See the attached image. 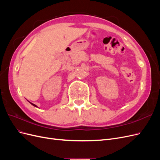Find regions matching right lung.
Instances as JSON below:
<instances>
[{"instance_id":"1","label":"right lung","mask_w":160,"mask_h":160,"mask_svg":"<svg viewBox=\"0 0 160 160\" xmlns=\"http://www.w3.org/2000/svg\"><path fill=\"white\" fill-rule=\"evenodd\" d=\"M30 103H31V102H30ZM31 104H32L33 106H35V107H37V105H35V104H33V103H31Z\"/></svg>"}]
</instances>
